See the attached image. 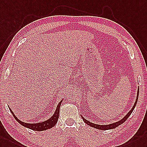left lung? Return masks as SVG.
I'll use <instances>...</instances> for the list:
<instances>
[{
	"label": "left lung",
	"mask_w": 147,
	"mask_h": 147,
	"mask_svg": "<svg viewBox=\"0 0 147 147\" xmlns=\"http://www.w3.org/2000/svg\"><path fill=\"white\" fill-rule=\"evenodd\" d=\"M138 95H139V87H138V90H137V98H136L135 102L134 103V106L132 107L131 109L129 111V112H128V113L123 118V119H121L119 121H116V122H115V123L109 124V125H98V124H95L94 123H92V122H90V121H89L87 120L86 119H85L84 118L82 117V115H81V117L82 118V119H83L84 121L86 124H87L88 125H89V126H90V127H92L93 128H96V129L102 130H107L113 129V128L117 127L118 126H119L120 125L124 123L125 121H126V120L128 119V118L130 117V115H131V113L134 111L136 105H137V101H138Z\"/></svg>",
	"instance_id": "1"
}]
</instances>
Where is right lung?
Segmentation results:
<instances>
[{
    "label": "right lung",
    "mask_w": 147,
    "mask_h": 147,
    "mask_svg": "<svg viewBox=\"0 0 147 147\" xmlns=\"http://www.w3.org/2000/svg\"><path fill=\"white\" fill-rule=\"evenodd\" d=\"M62 101H63V99L59 103V104L57 105V107L54 113L53 114V115L51 118H50V119H49L48 120H46L45 121H42V122H39V123H25V122H23V121H20L19 119H17V117L15 115V114L13 113L11 109H10L9 107V108L10 111L11 112L12 114L13 115V117L15 118V119L20 125H22V126L29 128V129L35 130V131H44V130L49 129V128H51L53 127H54L56 125V123H57V121H58L59 116L60 107V105H61V103H62Z\"/></svg>",
    "instance_id": "add662e5"
}]
</instances>
